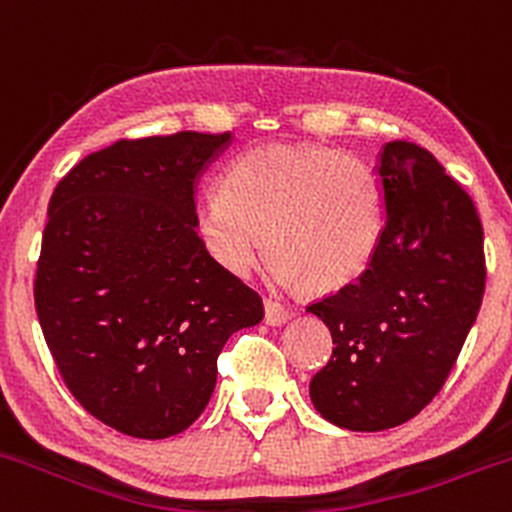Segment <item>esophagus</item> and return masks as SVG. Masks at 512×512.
I'll use <instances>...</instances> for the list:
<instances>
[{
  "label": "esophagus",
  "instance_id": "34e87169",
  "mask_svg": "<svg viewBox=\"0 0 512 512\" xmlns=\"http://www.w3.org/2000/svg\"><path fill=\"white\" fill-rule=\"evenodd\" d=\"M291 316H293L291 308L268 298L266 301V323L268 326H281V323H286Z\"/></svg>",
  "mask_w": 512,
  "mask_h": 512
}]
</instances>
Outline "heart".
<instances>
[{
	"instance_id": "obj_1",
	"label": "heart",
	"mask_w": 512,
	"mask_h": 512,
	"mask_svg": "<svg viewBox=\"0 0 512 512\" xmlns=\"http://www.w3.org/2000/svg\"><path fill=\"white\" fill-rule=\"evenodd\" d=\"M196 231L206 251L236 276L254 271L266 244L278 276L308 291H336L378 254L386 196L376 171L353 154L328 146H258L226 169L221 194L201 201Z\"/></svg>"
}]
</instances>
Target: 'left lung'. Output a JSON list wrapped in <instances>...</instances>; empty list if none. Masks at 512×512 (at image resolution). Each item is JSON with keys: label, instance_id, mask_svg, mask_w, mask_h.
Listing matches in <instances>:
<instances>
[{"label": "left lung", "instance_id": "1", "mask_svg": "<svg viewBox=\"0 0 512 512\" xmlns=\"http://www.w3.org/2000/svg\"><path fill=\"white\" fill-rule=\"evenodd\" d=\"M386 231L371 266L308 311L333 336L311 401L348 430H386L423 411L453 371L485 293L483 224L468 191L423 146L381 151Z\"/></svg>", "mask_w": 512, "mask_h": 512}]
</instances>
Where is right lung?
<instances>
[{"label": "right lung", "instance_id": "add662e5", "mask_svg": "<svg viewBox=\"0 0 512 512\" xmlns=\"http://www.w3.org/2000/svg\"><path fill=\"white\" fill-rule=\"evenodd\" d=\"M231 134L119 139L49 199L34 306L64 383L96 421L159 440L201 416L231 333L263 301L196 234L194 184Z\"/></svg>", "mask_w": 512, "mask_h": 512}]
</instances>
